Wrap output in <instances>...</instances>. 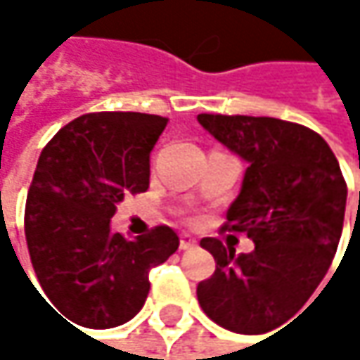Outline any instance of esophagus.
<instances>
[{
    "mask_svg": "<svg viewBox=\"0 0 360 360\" xmlns=\"http://www.w3.org/2000/svg\"><path fill=\"white\" fill-rule=\"evenodd\" d=\"M193 246H195V240H193L191 236H181V240H179L181 250H189V248H193Z\"/></svg>",
    "mask_w": 360,
    "mask_h": 360,
    "instance_id": "1",
    "label": "esophagus"
}]
</instances>
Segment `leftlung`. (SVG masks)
I'll list each match as a JSON object with an SVG mask.
<instances>
[{"label":"left lung","instance_id":"obj_1","mask_svg":"<svg viewBox=\"0 0 360 360\" xmlns=\"http://www.w3.org/2000/svg\"><path fill=\"white\" fill-rule=\"evenodd\" d=\"M198 120L248 162L221 231L254 242L238 256L217 238L200 242L217 269L198 283V302L229 331L266 333L294 317L325 277L344 227L346 181L323 137L304 124L242 114Z\"/></svg>","mask_w":360,"mask_h":360}]
</instances>
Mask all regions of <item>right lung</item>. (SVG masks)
I'll return each instance as SVG.
<instances>
[{
	"label": "right lung",
	"mask_w": 360,
	"mask_h": 360,
	"mask_svg": "<svg viewBox=\"0 0 360 360\" xmlns=\"http://www.w3.org/2000/svg\"><path fill=\"white\" fill-rule=\"evenodd\" d=\"M167 118L91 112L64 124L43 148L25 208V236L47 300L72 323L108 329L133 319L150 271L179 248L158 225L137 240L110 231L116 206L150 187V152Z\"/></svg>",
	"instance_id": "obj_1"
}]
</instances>
